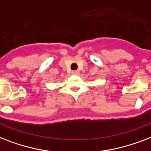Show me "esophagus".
Wrapping results in <instances>:
<instances>
[{"label": "esophagus", "mask_w": 151, "mask_h": 151, "mask_svg": "<svg viewBox=\"0 0 151 151\" xmlns=\"http://www.w3.org/2000/svg\"><path fill=\"white\" fill-rule=\"evenodd\" d=\"M72 75H74V76H78V75L79 74V71H72Z\"/></svg>", "instance_id": "obj_1"}]
</instances>
